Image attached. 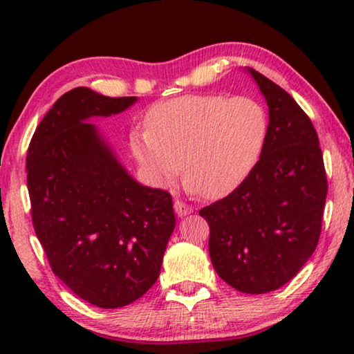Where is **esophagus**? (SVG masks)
<instances>
[{
	"label": "esophagus",
	"mask_w": 354,
	"mask_h": 354,
	"mask_svg": "<svg viewBox=\"0 0 354 354\" xmlns=\"http://www.w3.org/2000/svg\"><path fill=\"white\" fill-rule=\"evenodd\" d=\"M174 209H176V214L178 217H185L188 214H192V207L185 205V203L180 201V200H176V203H174Z\"/></svg>",
	"instance_id": "esophagus-1"
}]
</instances>
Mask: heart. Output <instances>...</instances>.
Listing matches in <instances>:
<instances>
[{"instance_id": "1", "label": "heart", "mask_w": 354, "mask_h": 354, "mask_svg": "<svg viewBox=\"0 0 354 354\" xmlns=\"http://www.w3.org/2000/svg\"><path fill=\"white\" fill-rule=\"evenodd\" d=\"M147 129L130 133V148L156 185L172 182L183 164L192 192L222 198L258 162L268 137V114L246 96L183 95L154 104Z\"/></svg>"}]
</instances>
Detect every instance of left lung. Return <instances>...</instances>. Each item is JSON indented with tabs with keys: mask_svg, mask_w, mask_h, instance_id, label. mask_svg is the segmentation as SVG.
Here are the masks:
<instances>
[{
	"mask_svg": "<svg viewBox=\"0 0 354 354\" xmlns=\"http://www.w3.org/2000/svg\"><path fill=\"white\" fill-rule=\"evenodd\" d=\"M246 71L269 108L263 153L250 176L200 216L209 224L217 275L239 292L261 295L290 282L313 256L327 177L311 119L277 84Z\"/></svg>",
	"mask_w": 354,
	"mask_h": 354,
	"instance_id": "8db88e82",
	"label": "left lung"
}]
</instances>
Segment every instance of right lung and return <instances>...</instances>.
<instances>
[{
	"label": "right lung",
	"instance_id": "right-lung-1",
	"mask_svg": "<svg viewBox=\"0 0 354 354\" xmlns=\"http://www.w3.org/2000/svg\"><path fill=\"white\" fill-rule=\"evenodd\" d=\"M137 100L77 86L48 111L27 153L32 221L53 272L104 309L127 306L153 287L176 227L172 196L135 180L88 122Z\"/></svg>",
	"mask_w": 354,
	"mask_h": 354
}]
</instances>
